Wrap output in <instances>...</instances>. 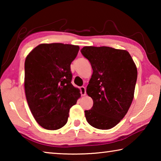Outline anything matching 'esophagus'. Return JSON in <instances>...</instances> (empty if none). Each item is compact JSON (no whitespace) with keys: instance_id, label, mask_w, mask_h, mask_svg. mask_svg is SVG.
Listing matches in <instances>:
<instances>
[{"instance_id":"34e87169","label":"esophagus","mask_w":161,"mask_h":161,"mask_svg":"<svg viewBox=\"0 0 161 161\" xmlns=\"http://www.w3.org/2000/svg\"><path fill=\"white\" fill-rule=\"evenodd\" d=\"M80 92L81 96H85L86 95V89L84 86H81L80 87Z\"/></svg>"}]
</instances>
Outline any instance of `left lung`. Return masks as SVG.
Returning a JSON list of instances; mask_svg holds the SVG:
<instances>
[{
    "mask_svg": "<svg viewBox=\"0 0 161 161\" xmlns=\"http://www.w3.org/2000/svg\"><path fill=\"white\" fill-rule=\"evenodd\" d=\"M93 74L86 94L93 99L86 110L88 123L98 129H110L126 115L134 97L137 68L129 53L110 47L86 46L81 50Z\"/></svg>",
    "mask_w": 161,
    "mask_h": 161,
    "instance_id": "8db88e82",
    "label": "left lung"
}]
</instances>
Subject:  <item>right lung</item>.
Returning a JSON list of instances; mask_svg holds the SVG:
<instances>
[{
	"mask_svg": "<svg viewBox=\"0 0 161 161\" xmlns=\"http://www.w3.org/2000/svg\"><path fill=\"white\" fill-rule=\"evenodd\" d=\"M78 45L43 43L26 57L25 92L32 116L40 126L58 130L67 124L69 108L80 98V90L71 83L70 64Z\"/></svg>",
	"mask_w": 161,
	"mask_h": 161,
	"instance_id": "add662e5",
	"label": "right lung"
}]
</instances>
